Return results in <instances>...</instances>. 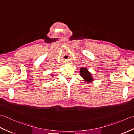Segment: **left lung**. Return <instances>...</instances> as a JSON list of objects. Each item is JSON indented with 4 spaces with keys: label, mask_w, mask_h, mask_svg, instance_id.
<instances>
[{
    "label": "left lung",
    "mask_w": 134,
    "mask_h": 134,
    "mask_svg": "<svg viewBox=\"0 0 134 134\" xmlns=\"http://www.w3.org/2000/svg\"><path fill=\"white\" fill-rule=\"evenodd\" d=\"M79 73H80V75L82 78L83 79V81L87 83H90L94 81V78L93 77L92 74L89 71L87 68H81L80 71H79Z\"/></svg>",
    "instance_id": "1"
}]
</instances>
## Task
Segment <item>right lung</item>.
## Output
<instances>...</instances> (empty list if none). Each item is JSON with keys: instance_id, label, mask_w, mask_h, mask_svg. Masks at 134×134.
<instances>
[{"instance_id": "obj_1", "label": "right lung", "mask_w": 134, "mask_h": 134, "mask_svg": "<svg viewBox=\"0 0 134 134\" xmlns=\"http://www.w3.org/2000/svg\"><path fill=\"white\" fill-rule=\"evenodd\" d=\"M51 75H52V74H51Z\"/></svg>"}]
</instances>
